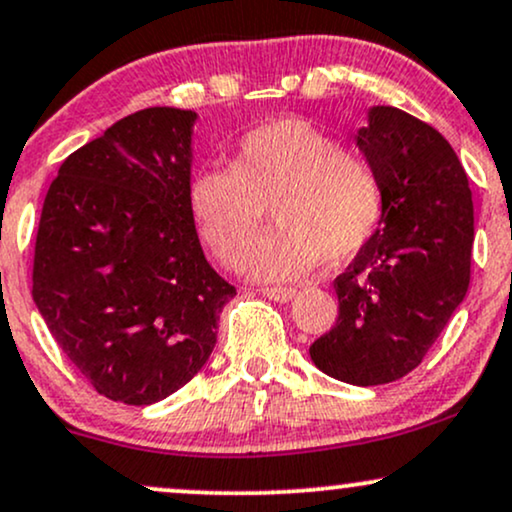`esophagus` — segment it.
<instances>
[{
    "label": "esophagus",
    "instance_id": "1",
    "mask_svg": "<svg viewBox=\"0 0 512 512\" xmlns=\"http://www.w3.org/2000/svg\"><path fill=\"white\" fill-rule=\"evenodd\" d=\"M262 293L267 295L269 300H274V303H288V300L295 298V288H283V286H276V288H262Z\"/></svg>",
    "mask_w": 512,
    "mask_h": 512
}]
</instances>
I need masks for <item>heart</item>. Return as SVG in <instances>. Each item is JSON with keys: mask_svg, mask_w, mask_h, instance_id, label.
Here are the masks:
<instances>
[{"mask_svg": "<svg viewBox=\"0 0 512 512\" xmlns=\"http://www.w3.org/2000/svg\"><path fill=\"white\" fill-rule=\"evenodd\" d=\"M188 205L209 250L231 267L248 255L272 209L279 229L252 248L245 269L279 281L310 272L322 257L353 260L377 233L386 197L372 159L288 116L245 133L231 169L197 171Z\"/></svg>", "mask_w": 512, "mask_h": 512, "instance_id": "heart-1", "label": "heart"}]
</instances>
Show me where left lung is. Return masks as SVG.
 <instances>
[{"mask_svg": "<svg viewBox=\"0 0 512 512\" xmlns=\"http://www.w3.org/2000/svg\"><path fill=\"white\" fill-rule=\"evenodd\" d=\"M384 181V217L336 276L338 319L310 346L324 374L379 386L412 372L470 286L472 193L448 140L396 107H372L355 135Z\"/></svg>", "mask_w": 512, "mask_h": 512, "instance_id": "left-lung-1", "label": "left lung"}]
</instances>
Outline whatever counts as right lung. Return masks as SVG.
Instances as JSON below:
<instances>
[{
    "label": "right lung",
    "instance_id": "obj_1",
    "mask_svg": "<svg viewBox=\"0 0 512 512\" xmlns=\"http://www.w3.org/2000/svg\"><path fill=\"white\" fill-rule=\"evenodd\" d=\"M195 121L174 107L116 121L66 157L42 205L35 305L92 389L126 405L186 386L236 295L188 205Z\"/></svg>",
    "mask_w": 512,
    "mask_h": 512
}]
</instances>
